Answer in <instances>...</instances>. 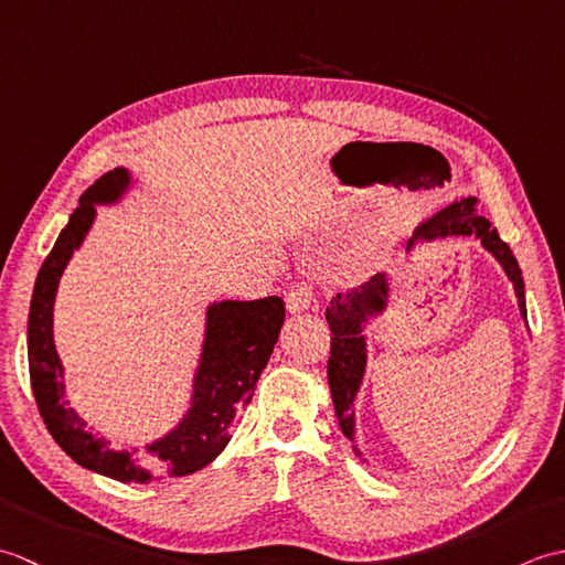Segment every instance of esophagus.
<instances>
[{"label":"esophagus","instance_id":"1","mask_svg":"<svg viewBox=\"0 0 565 565\" xmlns=\"http://www.w3.org/2000/svg\"><path fill=\"white\" fill-rule=\"evenodd\" d=\"M316 301V294L310 286H296V289L289 291L286 296V308H289V313H303Z\"/></svg>","mask_w":565,"mask_h":565}]
</instances>
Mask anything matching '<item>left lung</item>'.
<instances>
[{
    "instance_id": "1",
    "label": "left lung",
    "mask_w": 565,
    "mask_h": 565,
    "mask_svg": "<svg viewBox=\"0 0 565 565\" xmlns=\"http://www.w3.org/2000/svg\"><path fill=\"white\" fill-rule=\"evenodd\" d=\"M454 235H473L481 239V245L493 255L500 267L505 269L508 279L514 286L518 294L520 313L526 318V303H524V281L522 269L518 259H514L512 249L508 243H502L498 231L486 215H478L473 209V199H461L449 203L447 209L437 211L431 218L419 223L415 227L413 237L407 239V252H411L417 243H435V239L454 237ZM391 281L388 274L371 276L359 289H352L347 296L338 294L330 301L326 310V320L332 330L330 340V359H328V383L334 403V415L344 431V437L354 441V401L356 393L362 388L364 371H366V338L364 330L371 318L381 316L388 306ZM356 456L359 449L354 447Z\"/></svg>"
}]
</instances>
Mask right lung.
Wrapping results in <instances>:
<instances>
[{"mask_svg": "<svg viewBox=\"0 0 565 565\" xmlns=\"http://www.w3.org/2000/svg\"><path fill=\"white\" fill-rule=\"evenodd\" d=\"M128 189L130 172L124 167L99 177L79 196V206L45 257L29 310V374L43 423L72 461L121 483H150L194 473L225 449L279 340L286 308L279 296L211 303L194 393L184 417L142 451L111 449L109 439L89 431L75 407L67 405L65 371L53 340V306L60 276L87 237L97 206L118 203Z\"/></svg>", "mask_w": 565, "mask_h": 565, "instance_id": "add662e5", "label": "right lung"}]
</instances>
